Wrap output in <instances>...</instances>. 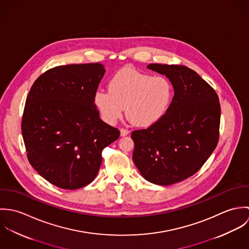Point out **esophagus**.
<instances>
[{
	"label": "esophagus",
	"instance_id": "1",
	"mask_svg": "<svg viewBox=\"0 0 249 249\" xmlns=\"http://www.w3.org/2000/svg\"><path fill=\"white\" fill-rule=\"evenodd\" d=\"M128 134H129V130H127V129L122 128V129L120 130V135H121L122 137H124V136H126V135H128Z\"/></svg>",
	"mask_w": 249,
	"mask_h": 249
}]
</instances>
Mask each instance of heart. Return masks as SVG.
I'll return each mask as SVG.
<instances>
[{
    "label": "heart",
    "instance_id": "1",
    "mask_svg": "<svg viewBox=\"0 0 249 249\" xmlns=\"http://www.w3.org/2000/svg\"><path fill=\"white\" fill-rule=\"evenodd\" d=\"M108 88L98 89L94 102L109 124H115L122 118L125 107L133 124L149 127L165 117L174 98V87L167 77L152 76L131 67L117 71Z\"/></svg>",
    "mask_w": 249,
    "mask_h": 249
}]
</instances>
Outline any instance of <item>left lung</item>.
Here are the masks:
<instances>
[{
    "label": "left lung",
    "mask_w": 249,
    "mask_h": 249,
    "mask_svg": "<svg viewBox=\"0 0 249 249\" xmlns=\"http://www.w3.org/2000/svg\"><path fill=\"white\" fill-rule=\"evenodd\" d=\"M146 68L166 75L175 95L160 122L132 132V159L145 180L168 186L195 175L212 154L220 107L213 88L192 69L155 63Z\"/></svg>",
    "instance_id": "left-lung-1"
}]
</instances>
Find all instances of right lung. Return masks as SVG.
I'll use <instances>...</instances> for the list:
<instances>
[{
	"mask_svg": "<svg viewBox=\"0 0 249 249\" xmlns=\"http://www.w3.org/2000/svg\"><path fill=\"white\" fill-rule=\"evenodd\" d=\"M106 72L101 63L54 67L41 74L26 101L22 134L28 159L54 186L75 190L91 183L102 150L120 131L103 122L94 95Z\"/></svg>",
	"mask_w": 249,
	"mask_h": 249,
	"instance_id": "add662e5",
	"label": "right lung"
}]
</instances>
